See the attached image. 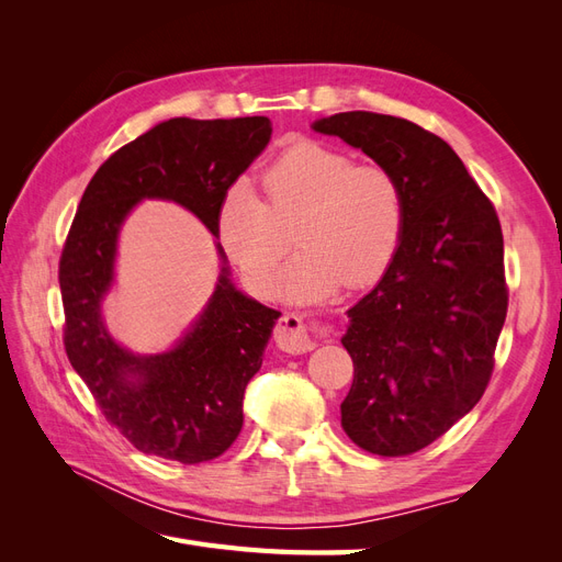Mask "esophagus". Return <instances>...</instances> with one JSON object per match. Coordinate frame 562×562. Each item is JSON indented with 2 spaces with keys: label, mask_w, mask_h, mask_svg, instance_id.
I'll list each match as a JSON object with an SVG mask.
<instances>
[{
  "label": "esophagus",
  "mask_w": 562,
  "mask_h": 562,
  "mask_svg": "<svg viewBox=\"0 0 562 562\" xmlns=\"http://www.w3.org/2000/svg\"><path fill=\"white\" fill-rule=\"evenodd\" d=\"M277 345L288 353H307L316 347V335L295 314H283L277 326Z\"/></svg>",
  "instance_id": "obj_1"
}]
</instances>
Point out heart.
I'll return each mask as SVG.
<instances>
[{"mask_svg": "<svg viewBox=\"0 0 562 562\" xmlns=\"http://www.w3.org/2000/svg\"><path fill=\"white\" fill-rule=\"evenodd\" d=\"M295 227L300 252L279 293L293 302L333 295L339 285L378 283L405 234V192L380 164H356L321 143H295L262 173V196L236 180L217 209V239L252 293H269Z\"/></svg>", "mask_w": 562, "mask_h": 562, "instance_id": "obj_1", "label": "heart"}]
</instances>
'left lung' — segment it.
I'll return each mask as SVG.
<instances>
[{
  "instance_id": "1",
  "label": "left lung",
  "mask_w": 562,
  "mask_h": 562,
  "mask_svg": "<svg viewBox=\"0 0 562 562\" xmlns=\"http://www.w3.org/2000/svg\"><path fill=\"white\" fill-rule=\"evenodd\" d=\"M312 128L366 151L405 192L396 260L347 312L353 382L339 411L359 448L413 454L481 401L495 368L508 307L499 217L454 149L407 119L339 112Z\"/></svg>"
}]
</instances>
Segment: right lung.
<instances>
[{
    "label": "right lung",
    "instance_id": "obj_1",
    "mask_svg": "<svg viewBox=\"0 0 562 562\" xmlns=\"http://www.w3.org/2000/svg\"><path fill=\"white\" fill-rule=\"evenodd\" d=\"M271 138L267 116H176L116 149L83 192L60 255L65 351L100 413L145 454L180 464L223 454L244 427V391L281 312L236 291L225 250L215 291L173 349H124L103 321L116 239L143 199L176 201L217 239L227 187Z\"/></svg>",
    "mask_w": 562,
    "mask_h": 562
}]
</instances>
